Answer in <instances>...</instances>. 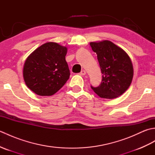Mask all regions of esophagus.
<instances>
[{
  "label": "esophagus",
  "instance_id": "1",
  "mask_svg": "<svg viewBox=\"0 0 155 155\" xmlns=\"http://www.w3.org/2000/svg\"><path fill=\"white\" fill-rule=\"evenodd\" d=\"M80 74L81 75H85V74H86V71H85L84 70L81 71V72H80Z\"/></svg>",
  "mask_w": 155,
  "mask_h": 155
}]
</instances>
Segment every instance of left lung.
<instances>
[{"label": "left lung", "instance_id": "8db88e82", "mask_svg": "<svg viewBox=\"0 0 155 155\" xmlns=\"http://www.w3.org/2000/svg\"><path fill=\"white\" fill-rule=\"evenodd\" d=\"M91 47L97 54L103 74L101 83L91 88L101 98H117L123 94L131 84L133 67L130 57L121 48L109 41L91 42Z\"/></svg>", "mask_w": 155, "mask_h": 155}]
</instances>
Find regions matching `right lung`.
<instances>
[{
  "instance_id": "add662e5",
  "label": "right lung",
  "mask_w": 155,
  "mask_h": 155,
  "mask_svg": "<svg viewBox=\"0 0 155 155\" xmlns=\"http://www.w3.org/2000/svg\"><path fill=\"white\" fill-rule=\"evenodd\" d=\"M67 48L56 42H47L27 58L23 77L27 86L40 96H51L64 86L70 70L65 56Z\"/></svg>"
}]
</instances>
